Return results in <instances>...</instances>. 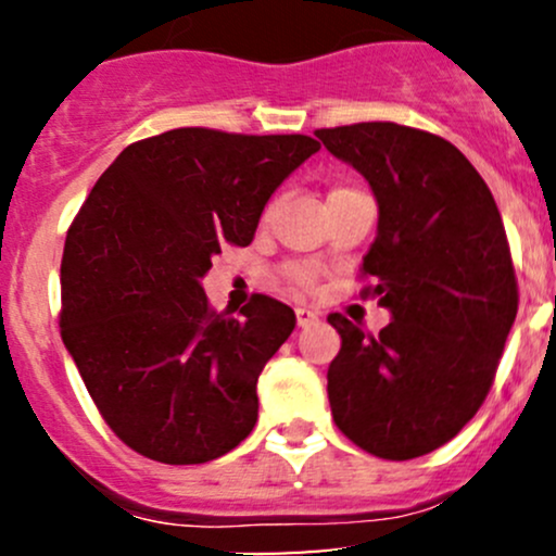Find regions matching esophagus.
<instances>
[{"label":"esophagus","mask_w":556,"mask_h":556,"mask_svg":"<svg viewBox=\"0 0 556 556\" xmlns=\"http://www.w3.org/2000/svg\"><path fill=\"white\" fill-rule=\"evenodd\" d=\"M295 316H298V327H303V329L318 324V314H316V311H311V308H298Z\"/></svg>","instance_id":"1"}]
</instances>
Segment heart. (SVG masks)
Returning a JSON list of instances; mask_svg holds the SVG:
<instances>
[{"instance_id": "b5f03b06", "label": "heart", "mask_w": 556, "mask_h": 556, "mask_svg": "<svg viewBox=\"0 0 556 556\" xmlns=\"http://www.w3.org/2000/svg\"><path fill=\"white\" fill-rule=\"evenodd\" d=\"M344 190H353V188H334L331 193H344ZM282 274L287 279H290L292 285H298V287L314 285V269H311V266H305V264H287Z\"/></svg>"}]
</instances>
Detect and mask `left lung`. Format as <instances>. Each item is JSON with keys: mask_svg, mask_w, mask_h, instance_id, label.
<instances>
[{"mask_svg": "<svg viewBox=\"0 0 556 556\" xmlns=\"http://www.w3.org/2000/svg\"><path fill=\"white\" fill-rule=\"evenodd\" d=\"M371 185L376 240L361 274L392 321L366 334L329 314L342 348L327 392L337 429L384 460L457 437L494 384L518 314V279L489 185L450 140L397 123L316 130Z\"/></svg>", "mask_w": 556, "mask_h": 556, "instance_id": "8db88e82", "label": "left lung"}]
</instances>
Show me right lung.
<instances>
[{
    "label": "right lung",
    "mask_w": 556,
    "mask_h": 556,
    "mask_svg": "<svg viewBox=\"0 0 556 556\" xmlns=\"http://www.w3.org/2000/svg\"><path fill=\"white\" fill-rule=\"evenodd\" d=\"M321 143L177 127L110 164L67 229L62 342L101 418L138 455L198 465L258 418L256 381L295 311L253 295L216 314L201 279L222 245H251L274 190Z\"/></svg>",
    "instance_id": "obj_1"
}]
</instances>
